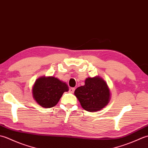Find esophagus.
Here are the masks:
<instances>
[{"instance_id": "obj_1", "label": "esophagus", "mask_w": 148, "mask_h": 148, "mask_svg": "<svg viewBox=\"0 0 148 148\" xmlns=\"http://www.w3.org/2000/svg\"><path fill=\"white\" fill-rule=\"evenodd\" d=\"M74 91H75L74 88H69V92L70 93H73L74 92Z\"/></svg>"}]
</instances>
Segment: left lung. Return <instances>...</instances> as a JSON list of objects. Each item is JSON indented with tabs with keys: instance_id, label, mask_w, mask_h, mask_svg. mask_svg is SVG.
Instances as JSON below:
<instances>
[{
	"instance_id": "left-lung-1",
	"label": "left lung",
	"mask_w": 148,
	"mask_h": 148,
	"mask_svg": "<svg viewBox=\"0 0 148 148\" xmlns=\"http://www.w3.org/2000/svg\"><path fill=\"white\" fill-rule=\"evenodd\" d=\"M74 94L82 108L90 112L102 109L110 99L109 88L105 81L99 77L87 78L85 84L76 88Z\"/></svg>"
}]
</instances>
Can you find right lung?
I'll list each match as a JSON object with an SVG mask.
<instances>
[{"label": "right lung", "mask_w": 148, "mask_h": 148, "mask_svg": "<svg viewBox=\"0 0 148 148\" xmlns=\"http://www.w3.org/2000/svg\"><path fill=\"white\" fill-rule=\"evenodd\" d=\"M69 87L65 83L54 77H41L34 84L32 93L37 103L45 108L55 106Z\"/></svg>", "instance_id": "1"}]
</instances>
